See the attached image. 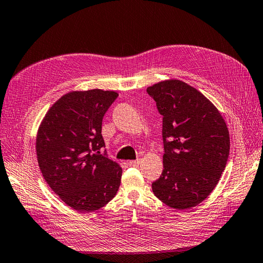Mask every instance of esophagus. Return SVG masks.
<instances>
[{
	"mask_svg": "<svg viewBox=\"0 0 263 263\" xmlns=\"http://www.w3.org/2000/svg\"><path fill=\"white\" fill-rule=\"evenodd\" d=\"M140 163L139 160H132V161H128V165L129 166H138Z\"/></svg>",
	"mask_w": 263,
	"mask_h": 263,
	"instance_id": "1",
	"label": "esophagus"
}]
</instances>
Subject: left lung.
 <instances>
[{
	"label": "left lung",
	"instance_id": "obj_1",
	"mask_svg": "<svg viewBox=\"0 0 263 263\" xmlns=\"http://www.w3.org/2000/svg\"><path fill=\"white\" fill-rule=\"evenodd\" d=\"M162 115L163 171L153 183L165 205L189 210L217 185L229 156V133L213 103L187 83L171 79L147 87Z\"/></svg>",
	"mask_w": 263,
	"mask_h": 263
}]
</instances>
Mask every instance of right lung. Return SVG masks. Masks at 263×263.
Returning a JSON list of instances; mask_svg holds the SVG:
<instances>
[{
	"label": "right lung",
	"instance_id": "right-lung-1",
	"mask_svg": "<svg viewBox=\"0 0 263 263\" xmlns=\"http://www.w3.org/2000/svg\"><path fill=\"white\" fill-rule=\"evenodd\" d=\"M114 91H72L49 108L38 128L36 151L43 177L70 208L90 213L116 195L122 168L107 158L102 121Z\"/></svg>",
	"mask_w": 263,
	"mask_h": 263
}]
</instances>
